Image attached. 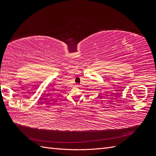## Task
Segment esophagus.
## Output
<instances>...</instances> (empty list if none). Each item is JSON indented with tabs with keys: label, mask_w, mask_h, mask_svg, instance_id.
Listing matches in <instances>:
<instances>
[{
	"label": "esophagus",
	"mask_w": 156,
	"mask_h": 156,
	"mask_svg": "<svg viewBox=\"0 0 156 156\" xmlns=\"http://www.w3.org/2000/svg\"><path fill=\"white\" fill-rule=\"evenodd\" d=\"M75 87H79V85H75Z\"/></svg>",
	"instance_id": "obj_1"
}]
</instances>
